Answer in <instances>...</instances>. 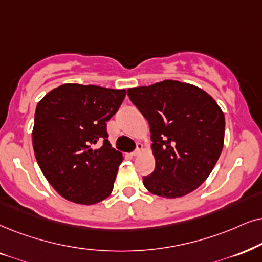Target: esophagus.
<instances>
[{
    "label": "esophagus",
    "mask_w": 262,
    "mask_h": 262,
    "mask_svg": "<svg viewBox=\"0 0 262 262\" xmlns=\"http://www.w3.org/2000/svg\"><path fill=\"white\" fill-rule=\"evenodd\" d=\"M142 148H144V146H142L141 142H138V144H137V148H135V150H134L133 152H132V156H138V155H140L141 151H142Z\"/></svg>",
    "instance_id": "esophagus-1"
}]
</instances>
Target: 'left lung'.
<instances>
[{"label": "left lung", "mask_w": 262, "mask_h": 262, "mask_svg": "<svg viewBox=\"0 0 262 262\" xmlns=\"http://www.w3.org/2000/svg\"><path fill=\"white\" fill-rule=\"evenodd\" d=\"M127 93L150 125L156 167L142 178L144 186L165 198L191 193L209 177L223 151V110L203 89L173 79Z\"/></svg>", "instance_id": "obj_1"}]
</instances>
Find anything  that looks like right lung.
I'll return each instance as SVG.
<instances>
[{"label": "right lung", "mask_w": 262, "mask_h": 262, "mask_svg": "<svg viewBox=\"0 0 262 262\" xmlns=\"http://www.w3.org/2000/svg\"><path fill=\"white\" fill-rule=\"evenodd\" d=\"M124 97V89L65 83L37 104L32 129L36 161L65 200L89 205L110 196L123 155L111 147L106 122Z\"/></svg>", "instance_id": "add662e5"}]
</instances>
